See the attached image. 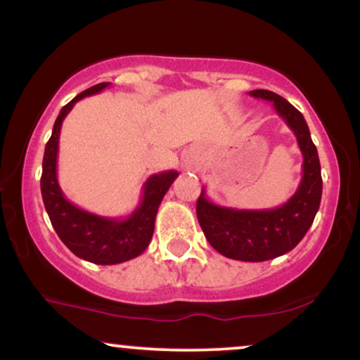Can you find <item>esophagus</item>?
Listing matches in <instances>:
<instances>
[{
	"mask_svg": "<svg viewBox=\"0 0 360 360\" xmlns=\"http://www.w3.org/2000/svg\"><path fill=\"white\" fill-rule=\"evenodd\" d=\"M181 164H184L185 170L195 172V170H198V167H200V157L196 155L195 152H188V154L184 157V162H181Z\"/></svg>",
	"mask_w": 360,
	"mask_h": 360,
	"instance_id": "34e87169",
	"label": "esophagus"
}]
</instances>
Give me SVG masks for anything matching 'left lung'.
I'll use <instances>...</instances> for the list:
<instances>
[{"mask_svg":"<svg viewBox=\"0 0 360 360\" xmlns=\"http://www.w3.org/2000/svg\"><path fill=\"white\" fill-rule=\"evenodd\" d=\"M249 95L272 101L274 110L293 131L303 155L302 181L287 203L269 210L219 206L201 188L196 216L205 238L224 257L264 262L290 252L304 238L321 203L323 180L316 146L302 112L274 91L252 90Z\"/></svg>","mask_w":360,"mask_h":360,"instance_id":"obj_1","label":"left lung"}]
</instances>
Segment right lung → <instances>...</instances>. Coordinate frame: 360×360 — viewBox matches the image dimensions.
Listing matches in <instances>:
<instances>
[{
    "mask_svg": "<svg viewBox=\"0 0 360 360\" xmlns=\"http://www.w3.org/2000/svg\"><path fill=\"white\" fill-rule=\"evenodd\" d=\"M110 86L98 83L77 95L58 112L52 136L46 146L42 160L41 191L46 211L58 238L77 257L98 265H115L141 255L154 234L155 216L170 185L179 176L176 170L150 175L142 186V198L137 208L126 218H106L78 208L68 201L57 180V154L60 127L65 116L82 98L95 95Z\"/></svg>",
    "mask_w": 360,
    "mask_h": 360,
    "instance_id": "1",
    "label": "right lung"
}]
</instances>
